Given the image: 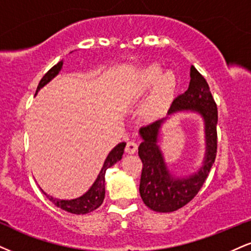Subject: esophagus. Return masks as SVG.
Segmentation results:
<instances>
[{
	"instance_id": "1",
	"label": "esophagus",
	"mask_w": 251,
	"mask_h": 251,
	"mask_svg": "<svg viewBox=\"0 0 251 251\" xmlns=\"http://www.w3.org/2000/svg\"><path fill=\"white\" fill-rule=\"evenodd\" d=\"M137 150H138V145L135 144L133 140L127 141V144H126V147H125V151L128 153V154H133V153L137 152Z\"/></svg>"
}]
</instances>
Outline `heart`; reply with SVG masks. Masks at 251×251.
Masks as SVG:
<instances>
[{
	"label": "heart",
	"mask_w": 251,
	"mask_h": 251,
	"mask_svg": "<svg viewBox=\"0 0 251 251\" xmlns=\"http://www.w3.org/2000/svg\"><path fill=\"white\" fill-rule=\"evenodd\" d=\"M161 68L158 65H150L141 70L135 77L132 85V96L134 98H140L144 96L154 84V89L147 99L143 108L145 117H154L171 99L175 89V77L172 72H166L161 75Z\"/></svg>",
	"instance_id": "heart-1"
}]
</instances>
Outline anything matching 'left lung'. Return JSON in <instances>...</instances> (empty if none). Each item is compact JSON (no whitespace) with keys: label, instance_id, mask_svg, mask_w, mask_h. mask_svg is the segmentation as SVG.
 <instances>
[{"label":"left lung","instance_id":"left-lung-1","mask_svg":"<svg viewBox=\"0 0 251 251\" xmlns=\"http://www.w3.org/2000/svg\"><path fill=\"white\" fill-rule=\"evenodd\" d=\"M191 110L200 113L206 129V156L200 171L194 175L176 179L170 173L158 144L161 123L158 120L140 128L144 139L138 154L143 162L139 192L144 203L159 213H171L191 202L198 194L209 175L215 161L217 150V106L207 80L194 66H191V81L188 90L181 93L172 102L168 114L176 111Z\"/></svg>","mask_w":251,"mask_h":251}]
</instances>
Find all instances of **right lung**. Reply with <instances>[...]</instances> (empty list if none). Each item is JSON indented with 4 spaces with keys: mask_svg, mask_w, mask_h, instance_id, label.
Listing matches in <instances>:
<instances>
[{
    "mask_svg": "<svg viewBox=\"0 0 251 251\" xmlns=\"http://www.w3.org/2000/svg\"><path fill=\"white\" fill-rule=\"evenodd\" d=\"M62 65H63V62H58L44 75L43 78H42L41 81H39L37 90H36V93H37L39 90L45 85V84L49 83V81L52 79L57 74H58L60 69H62ZM125 146H126V143H120L118 144L112 151H111L110 154L107 155L106 160H105L104 166H102L100 173H99L98 177H97V180L95 181V183H93L91 188H90L83 196H80V198L78 199H74V200H59V199H53L52 196L45 194L43 192L45 196H47V198L49 199L55 206L60 208V209L65 210V212L68 213L80 215V214H87V213L93 212V210H96L97 208L101 206L102 201H104V198H105V173H106V170L122 159Z\"/></svg>",
    "mask_w": 251,
    "mask_h": 251,
    "instance_id": "obj_1",
    "label": "right lung"
}]
</instances>
